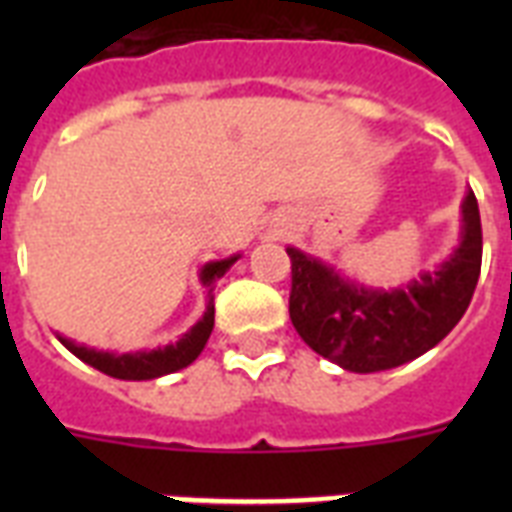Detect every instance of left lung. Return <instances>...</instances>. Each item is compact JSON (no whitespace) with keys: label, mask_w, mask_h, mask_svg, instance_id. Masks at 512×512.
I'll return each instance as SVG.
<instances>
[{"label":"left lung","mask_w":512,"mask_h":512,"mask_svg":"<svg viewBox=\"0 0 512 512\" xmlns=\"http://www.w3.org/2000/svg\"><path fill=\"white\" fill-rule=\"evenodd\" d=\"M460 215L457 247L433 271L388 289L287 247L292 260L289 319L297 335L319 356L356 374L396 369L436 348L468 311L481 273V215L470 188Z\"/></svg>","instance_id":"8db88e82"}]
</instances>
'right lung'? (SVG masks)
Segmentation results:
<instances>
[{"mask_svg": "<svg viewBox=\"0 0 512 512\" xmlns=\"http://www.w3.org/2000/svg\"><path fill=\"white\" fill-rule=\"evenodd\" d=\"M241 255L223 257V260H209L199 268V284L207 292V308L201 313V319L193 324L185 335L177 337L175 342H167L162 348H146V350H130V353H116V350H98L76 342L71 337L55 332L63 345L74 353L79 361L90 364L92 369L116 377V380H156L164 374L180 372L188 364H193L199 353L207 345L212 327H215V287L217 281L223 279L225 273L231 271V265Z\"/></svg>", "mask_w": 512, "mask_h": 512, "instance_id": "1", "label": "right lung"}]
</instances>
